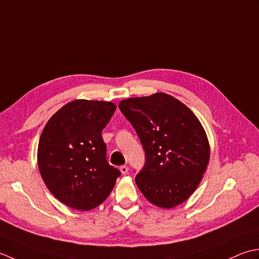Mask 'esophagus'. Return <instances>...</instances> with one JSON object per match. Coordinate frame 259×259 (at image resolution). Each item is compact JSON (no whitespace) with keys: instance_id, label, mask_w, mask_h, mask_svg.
<instances>
[{"instance_id":"34e87169","label":"esophagus","mask_w":259,"mask_h":259,"mask_svg":"<svg viewBox=\"0 0 259 259\" xmlns=\"http://www.w3.org/2000/svg\"><path fill=\"white\" fill-rule=\"evenodd\" d=\"M120 172H122V174H127L128 173V166L127 165H122L119 167Z\"/></svg>"}]
</instances>
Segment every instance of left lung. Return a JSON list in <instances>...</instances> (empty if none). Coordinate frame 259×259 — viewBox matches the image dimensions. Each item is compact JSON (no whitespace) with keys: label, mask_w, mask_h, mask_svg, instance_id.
Segmentation results:
<instances>
[{"label":"left lung","mask_w":259,"mask_h":259,"mask_svg":"<svg viewBox=\"0 0 259 259\" xmlns=\"http://www.w3.org/2000/svg\"><path fill=\"white\" fill-rule=\"evenodd\" d=\"M118 107L145 151V164L135 177L141 192L165 209L186 201L202 180L210 155L197 116L164 93L124 99Z\"/></svg>","instance_id":"8db88e82"}]
</instances>
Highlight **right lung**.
<instances>
[{"instance_id":"1","label":"right lung","mask_w":259,"mask_h":259,"mask_svg":"<svg viewBox=\"0 0 259 259\" xmlns=\"http://www.w3.org/2000/svg\"><path fill=\"white\" fill-rule=\"evenodd\" d=\"M115 109L110 102L73 100L58 110L42 131L40 174L50 192L68 207L82 211L96 208L120 176L106 160L102 137Z\"/></svg>"}]
</instances>
